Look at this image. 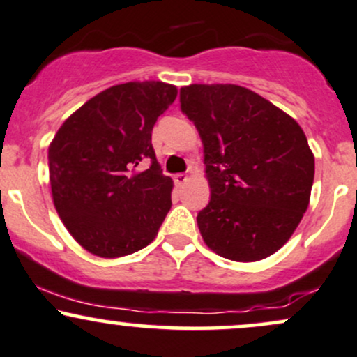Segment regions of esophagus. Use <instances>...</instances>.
<instances>
[{
  "label": "esophagus",
  "instance_id": "1",
  "mask_svg": "<svg viewBox=\"0 0 357 357\" xmlns=\"http://www.w3.org/2000/svg\"><path fill=\"white\" fill-rule=\"evenodd\" d=\"M188 181V176L186 174H183V173H179V174H174V183H176V186H183L184 183Z\"/></svg>",
  "mask_w": 357,
  "mask_h": 357
}]
</instances>
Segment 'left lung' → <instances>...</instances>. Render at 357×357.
Instances as JSON below:
<instances>
[{
  "label": "left lung",
  "mask_w": 357,
  "mask_h": 357,
  "mask_svg": "<svg viewBox=\"0 0 357 357\" xmlns=\"http://www.w3.org/2000/svg\"><path fill=\"white\" fill-rule=\"evenodd\" d=\"M179 100L204 147L211 199L196 218L204 243L228 260L270 257L309 206L315 165L304 130L240 85L192 84Z\"/></svg>",
  "instance_id": "1"
}]
</instances>
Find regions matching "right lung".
<instances>
[{"instance_id": "right-lung-1", "label": "right lung", "mask_w": 357, "mask_h": 357, "mask_svg": "<svg viewBox=\"0 0 357 357\" xmlns=\"http://www.w3.org/2000/svg\"><path fill=\"white\" fill-rule=\"evenodd\" d=\"M176 96L165 82L114 85L77 109L50 142L53 204L92 255L119 258L147 247L171 210L173 179L162 174L151 136ZM142 160L151 166L139 172Z\"/></svg>"}]
</instances>
